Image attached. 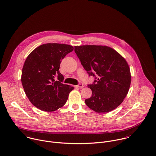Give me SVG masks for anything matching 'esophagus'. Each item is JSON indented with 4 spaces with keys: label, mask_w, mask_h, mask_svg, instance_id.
<instances>
[{
    "label": "esophagus",
    "mask_w": 156,
    "mask_h": 156,
    "mask_svg": "<svg viewBox=\"0 0 156 156\" xmlns=\"http://www.w3.org/2000/svg\"><path fill=\"white\" fill-rule=\"evenodd\" d=\"M76 87H78V88H83V87H84V85L83 84H81V83H80L79 84H78L76 86Z\"/></svg>",
    "instance_id": "34e87169"
}]
</instances>
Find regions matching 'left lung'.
I'll return each instance as SVG.
<instances>
[{
    "mask_svg": "<svg viewBox=\"0 0 156 156\" xmlns=\"http://www.w3.org/2000/svg\"><path fill=\"white\" fill-rule=\"evenodd\" d=\"M75 52L89 75L95 79L87 85L92 96L85 100L86 105L97 113L116 108L126 97L131 83L130 69L125 59L106 46H76Z\"/></svg>",
    "mask_w": 156,
    "mask_h": 156,
    "instance_id": "left-lung-1",
    "label": "left lung"
}]
</instances>
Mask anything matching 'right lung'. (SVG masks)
Here are the masks:
<instances>
[{"label": "right lung", "instance_id": "right-lung-1", "mask_svg": "<svg viewBox=\"0 0 156 156\" xmlns=\"http://www.w3.org/2000/svg\"><path fill=\"white\" fill-rule=\"evenodd\" d=\"M73 49L66 44H43L26 58L21 82L27 98L37 108L51 112L66 104L73 87L62 83L64 76L59 67L61 61Z\"/></svg>", "mask_w": 156, "mask_h": 156}]
</instances>
